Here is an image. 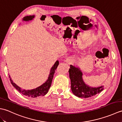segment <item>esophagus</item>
<instances>
[{
  "label": "esophagus",
  "instance_id": "1",
  "mask_svg": "<svg viewBox=\"0 0 122 122\" xmlns=\"http://www.w3.org/2000/svg\"><path fill=\"white\" fill-rule=\"evenodd\" d=\"M73 61L74 59L73 58H72V57H69V58H67L66 60V62L68 64H70L72 63V62H73Z\"/></svg>",
  "mask_w": 122,
  "mask_h": 122
}]
</instances>
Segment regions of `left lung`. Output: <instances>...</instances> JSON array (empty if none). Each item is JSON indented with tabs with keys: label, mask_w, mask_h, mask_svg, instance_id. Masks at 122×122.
Masks as SVG:
<instances>
[{
	"label": "left lung",
	"mask_w": 122,
	"mask_h": 122,
	"mask_svg": "<svg viewBox=\"0 0 122 122\" xmlns=\"http://www.w3.org/2000/svg\"><path fill=\"white\" fill-rule=\"evenodd\" d=\"M69 76L71 80V88L72 93L81 98L92 97L104 90V86L92 87L86 84L83 79V73L79 66L70 65Z\"/></svg>",
	"instance_id": "obj_1"
}]
</instances>
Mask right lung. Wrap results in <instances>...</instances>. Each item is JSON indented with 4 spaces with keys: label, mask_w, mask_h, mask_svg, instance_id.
I'll list each match as a JSON object with an SVG mask.
<instances>
[{
    "label": "right lung",
    "mask_w": 122,
    "mask_h": 122,
    "mask_svg": "<svg viewBox=\"0 0 122 122\" xmlns=\"http://www.w3.org/2000/svg\"><path fill=\"white\" fill-rule=\"evenodd\" d=\"M35 15H27V16L23 18L22 21H29L33 19V18H35ZM59 64V62L58 60H57L55 63L54 64V65L51 67L50 71V73H49V76L48 79L46 80V81L43 83L40 86H38L37 87L35 88L32 90H25L22 89L21 87L18 86V85L14 83L12 80H11V77H10V75H9V77L10 78V80L11 81V83L13 85L15 89L17 90L20 93H21L23 95H25L27 96L28 97H40V96H43L45 95L46 93H48V91L50 89V87L51 85L52 81V79L53 77V76L55 73L56 70V69L57 67H58Z\"/></svg>",
    "instance_id": "right-lung-1"
}]
</instances>
